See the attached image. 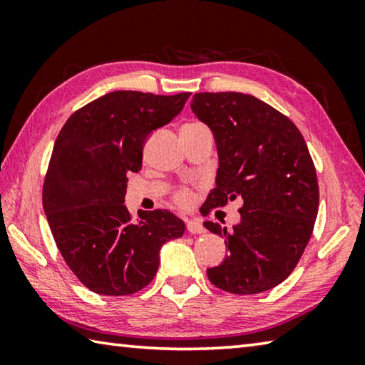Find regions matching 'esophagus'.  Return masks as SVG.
Segmentation results:
<instances>
[{
    "label": "esophagus",
    "mask_w": 365,
    "mask_h": 365,
    "mask_svg": "<svg viewBox=\"0 0 365 365\" xmlns=\"http://www.w3.org/2000/svg\"><path fill=\"white\" fill-rule=\"evenodd\" d=\"M187 230H188L190 233H193V235H201V233L206 232L201 222H200V220H195V219L187 220Z\"/></svg>",
    "instance_id": "esophagus-1"
}]
</instances>
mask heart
I'll list each match as a JSON object with an SVG mask.
<instances>
[{"label": "heart", "mask_w": 365, "mask_h": 365, "mask_svg": "<svg viewBox=\"0 0 365 365\" xmlns=\"http://www.w3.org/2000/svg\"><path fill=\"white\" fill-rule=\"evenodd\" d=\"M193 127H197L196 123H188V125H185L183 128H193ZM175 200H177V202L180 206H188L190 202H191V200H193V196H191L190 191L182 190V191H178V193L175 195Z\"/></svg>", "instance_id": "1"}]
</instances>
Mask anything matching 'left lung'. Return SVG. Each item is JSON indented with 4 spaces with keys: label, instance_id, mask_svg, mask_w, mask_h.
I'll return each mask as SVG.
<instances>
[{
    "label": "left lung",
    "instance_id": "obj_1",
    "mask_svg": "<svg viewBox=\"0 0 365 365\" xmlns=\"http://www.w3.org/2000/svg\"><path fill=\"white\" fill-rule=\"evenodd\" d=\"M193 114L211 128L219 168L209 209L242 197V219L228 230V255L207 279L224 292L256 294L287 279L304 252L319 211V183L311 154L294 123L256 96L196 93Z\"/></svg>",
    "mask_w": 365,
    "mask_h": 365
}]
</instances>
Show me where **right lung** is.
Returning <instances> with one entry per match:
<instances>
[{"label":"right lung","instance_id":"right-lung-1","mask_svg":"<svg viewBox=\"0 0 365 365\" xmlns=\"http://www.w3.org/2000/svg\"><path fill=\"white\" fill-rule=\"evenodd\" d=\"M190 93L113 91L73 113L54 141L43 209L59 252L98 294L140 292L156 275L164 243L185 224L165 209L130 219L127 174L138 172L150 135L183 109Z\"/></svg>","mask_w":365,"mask_h":365}]
</instances>
